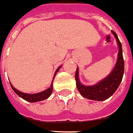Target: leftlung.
I'll list each match as a JSON object with an SVG mask.
<instances>
[{"label":"left lung","mask_w":133,"mask_h":133,"mask_svg":"<svg viewBox=\"0 0 133 133\" xmlns=\"http://www.w3.org/2000/svg\"><path fill=\"white\" fill-rule=\"evenodd\" d=\"M112 33L115 35V37L118 44V55L115 66L113 68L112 71L110 73L108 77H107V78L103 79L97 85L92 86H85L80 83L79 80L78 68H77L75 79L77 89L81 95L87 99L98 101L107 100L115 92L122 81L124 72V61L122 53V46L117 34L114 31H112Z\"/></svg>","instance_id":"obj_1"}]
</instances>
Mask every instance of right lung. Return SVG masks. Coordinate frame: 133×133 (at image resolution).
I'll return each mask as SVG.
<instances>
[{"instance_id":"obj_1","label":"right lung","mask_w":133,"mask_h":133,"mask_svg":"<svg viewBox=\"0 0 133 133\" xmlns=\"http://www.w3.org/2000/svg\"><path fill=\"white\" fill-rule=\"evenodd\" d=\"M61 68V66H59L56 71L55 75L56 73L58 72V71L59 70V68ZM54 75V76H55ZM11 85V83H10ZM11 87L12 90L14 91L18 95L21 97V98H23L24 100L28 101V102H30V103H34V102H38V101H43V100H45L47 98H48L50 97V95H51L52 91H53V82L51 83V85L49 89H48L45 91H43L42 92H39V93H37V94H32V95H30V94H26V93H23V92H21L15 89L14 87L11 85Z\"/></svg>"}]
</instances>
